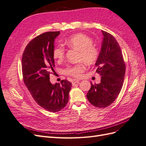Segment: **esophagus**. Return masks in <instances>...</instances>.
Wrapping results in <instances>:
<instances>
[{"instance_id":"34e87169","label":"esophagus","mask_w":146,"mask_h":146,"mask_svg":"<svg viewBox=\"0 0 146 146\" xmlns=\"http://www.w3.org/2000/svg\"><path fill=\"white\" fill-rule=\"evenodd\" d=\"M79 82H80V80H77V79H73V80H72V85H74V84H76V83H78Z\"/></svg>"}]
</instances>
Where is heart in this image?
I'll use <instances>...</instances> for the list:
<instances>
[{"mask_svg":"<svg viewBox=\"0 0 146 146\" xmlns=\"http://www.w3.org/2000/svg\"><path fill=\"white\" fill-rule=\"evenodd\" d=\"M65 44L70 48L79 51L78 60H82L88 65H91L96 62L99 56L97 48L92 46V40L85 35L78 33L70 36L65 41ZM64 56V49L61 45H58L53 50V56L58 60L61 61ZM85 70V65L83 63H78L70 66L66 68L64 72L76 77L80 76Z\"/></svg>","mask_w":146,"mask_h":146,"instance_id":"obj_1","label":"heart"}]
</instances>
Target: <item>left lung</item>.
Masks as SVG:
<instances>
[{"label":"left lung","mask_w":146,"mask_h":146,"mask_svg":"<svg viewBox=\"0 0 146 146\" xmlns=\"http://www.w3.org/2000/svg\"><path fill=\"white\" fill-rule=\"evenodd\" d=\"M103 35L101 48L95 65L101 76L100 83L93 85L86 94L90 102L98 108H106L116 100L123 85L125 65L117 41L111 35Z\"/></svg>","instance_id":"obj_1"}]
</instances>
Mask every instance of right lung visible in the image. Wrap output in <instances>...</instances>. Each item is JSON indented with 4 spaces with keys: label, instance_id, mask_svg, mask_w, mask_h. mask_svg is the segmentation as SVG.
<instances>
[{
    "label": "right lung",
    "instance_id": "add662e5",
    "mask_svg": "<svg viewBox=\"0 0 146 146\" xmlns=\"http://www.w3.org/2000/svg\"><path fill=\"white\" fill-rule=\"evenodd\" d=\"M60 32L44 33L35 38L26 46L22 58V70L25 86L35 102L51 112L64 108L69 100L72 83L63 80L52 84L49 75L54 71L53 50Z\"/></svg>",
    "mask_w": 146,
    "mask_h": 146
}]
</instances>
